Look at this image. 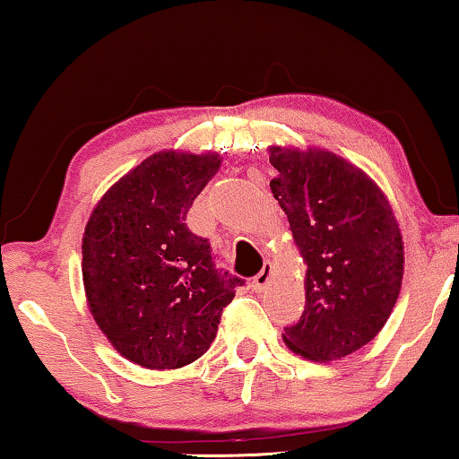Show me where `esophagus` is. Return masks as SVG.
<instances>
[{"instance_id": "obj_1", "label": "esophagus", "mask_w": 459, "mask_h": 459, "mask_svg": "<svg viewBox=\"0 0 459 459\" xmlns=\"http://www.w3.org/2000/svg\"><path fill=\"white\" fill-rule=\"evenodd\" d=\"M272 273H273L272 263H265V265H263V269H261V273H256L255 280H253L256 290H263V288L269 284V280H272Z\"/></svg>"}]
</instances>
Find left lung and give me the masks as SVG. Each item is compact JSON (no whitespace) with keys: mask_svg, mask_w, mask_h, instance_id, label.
Wrapping results in <instances>:
<instances>
[{"mask_svg":"<svg viewBox=\"0 0 459 459\" xmlns=\"http://www.w3.org/2000/svg\"><path fill=\"white\" fill-rule=\"evenodd\" d=\"M269 181L307 263L305 311L284 342L313 361L342 359L385 328L403 280V240L385 192L322 148H269Z\"/></svg>","mask_w":459,"mask_h":459,"instance_id":"obj_1","label":"left lung"}]
</instances>
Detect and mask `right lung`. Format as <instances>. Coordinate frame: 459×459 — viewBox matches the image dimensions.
I'll list each match as a JSON object with an SVG mask.
<instances>
[{"mask_svg": "<svg viewBox=\"0 0 459 459\" xmlns=\"http://www.w3.org/2000/svg\"><path fill=\"white\" fill-rule=\"evenodd\" d=\"M219 167L215 152H156L100 198L85 225L87 305L112 347L142 368L175 369L204 355L242 286L186 225Z\"/></svg>", "mask_w": 459, "mask_h": 459, "instance_id": "1", "label": "right lung"}]
</instances>
